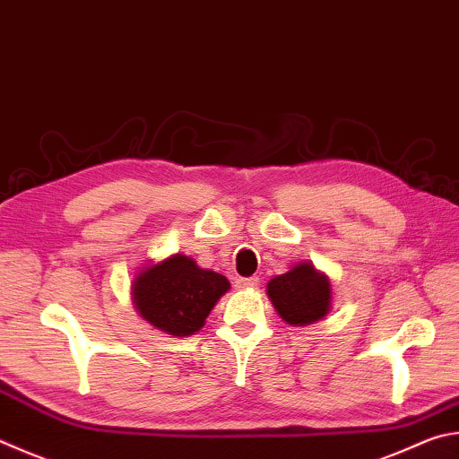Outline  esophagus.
I'll return each mask as SVG.
<instances>
[{"instance_id":"obj_1","label":"esophagus","mask_w":459,"mask_h":459,"mask_svg":"<svg viewBox=\"0 0 459 459\" xmlns=\"http://www.w3.org/2000/svg\"><path fill=\"white\" fill-rule=\"evenodd\" d=\"M238 287H240V289H255V287H258V277L238 279Z\"/></svg>"}]
</instances>
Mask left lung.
<instances>
[{"instance_id":"8db88e82","label":"left lung","mask_w":459,"mask_h":459,"mask_svg":"<svg viewBox=\"0 0 459 459\" xmlns=\"http://www.w3.org/2000/svg\"><path fill=\"white\" fill-rule=\"evenodd\" d=\"M266 295L281 319L293 327L325 319L333 307L329 277L309 261L297 263L287 273L273 277L266 282Z\"/></svg>"}]
</instances>
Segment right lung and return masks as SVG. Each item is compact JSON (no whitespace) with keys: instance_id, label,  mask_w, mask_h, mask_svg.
<instances>
[{"instance_id":"right-lung-1","label":"right lung","mask_w":459,"mask_h":459,"mask_svg":"<svg viewBox=\"0 0 459 459\" xmlns=\"http://www.w3.org/2000/svg\"><path fill=\"white\" fill-rule=\"evenodd\" d=\"M230 282L221 273L201 269L195 258L170 255L143 266L132 279V303L154 329L174 337L201 331Z\"/></svg>"}]
</instances>
